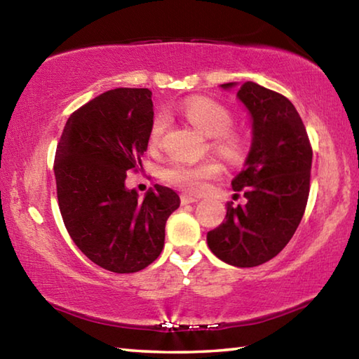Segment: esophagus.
<instances>
[{
	"label": "esophagus",
	"mask_w": 359,
	"mask_h": 359,
	"mask_svg": "<svg viewBox=\"0 0 359 359\" xmlns=\"http://www.w3.org/2000/svg\"><path fill=\"white\" fill-rule=\"evenodd\" d=\"M199 201V199L196 198V196H191V194H187V193H184V194H182V196H180V203L182 204H193V203H198Z\"/></svg>",
	"instance_id": "esophagus-1"
}]
</instances>
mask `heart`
Returning <instances> with one entry per match:
<instances>
[{
    "label": "heart",
    "instance_id": "heart-1",
    "mask_svg": "<svg viewBox=\"0 0 359 359\" xmlns=\"http://www.w3.org/2000/svg\"><path fill=\"white\" fill-rule=\"evenodd\" d=\"M182 114L198 131L212 137V149L223 160L229 163H238L242 160L245 151V139L239 131L229 128L233 123V115L223 104L214 100L203 98V96H194L182 104ZM165 130L166 118L163 115H158L151 121L149 130L150 147H156L160 144ZM220 172L222 168L214 160H205L198 163V165L175 161L165 169L163 177L169 184L177 185L187 191L199 193L205 188V182L217 177Z\"/></svg>",
    "mask_w": 359,
    "mask_h": 359
}]
</instances>
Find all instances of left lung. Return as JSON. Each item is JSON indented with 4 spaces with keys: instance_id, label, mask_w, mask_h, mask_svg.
<instances>
[{
    "instance_id": "obj_1",
    "label": "left lung",
    "mask_w": 359,
    "mask_h": 359,
    "mask_svg": "<svg viewBox=\"0 0 359 359\" xmlns=\"http://www.w3.org/2000/svg\"><path fill=\"white\" fill-rule=\"evenodd\" d=\"M238 98L250 114L252 145L231 185L244 191L247 203H228L223 223L208 233V245L224 263L253 267L280 253L299 226L311 190L312 147L299 114L283 95L245 82Z\"/></svg>"
}]
</instances>
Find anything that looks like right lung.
<instances>
[{"label": "right lung", "instance_id": "add662e5", "mask_svg": "<svg viewBox=\"0 0 359 359\" xmlns=\"http://www.w3.org/2000/svg\"><path fill=\"white\" fill-rule=\"evenodd\" d=\"M154 121L149 88H115L71 114L53 172L60 212L81 252L117 274L147 267L165 247V226L179 194L155 185L139 199L125 185L141 165Z\"/></svg>", "mask_w": 359, "mask_h": 359}]
</instances>
